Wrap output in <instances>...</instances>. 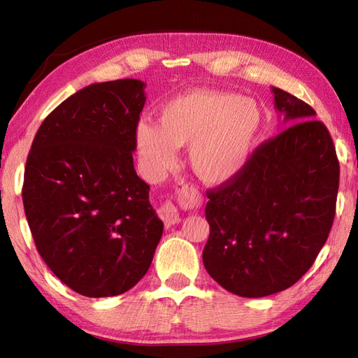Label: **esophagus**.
<instances>
[{
	"mask_svg": "<svg viewBox=\"0 0 358 358\" xmlns=\"http://www.w3.org/2000/svg\"><path fill=\"white\" fill-rule=\"evenodd\" d=\"M179 196L180 199L184 200V202L187 203H194L197 202V194L194 193V189L188 188L187 185L180 187L179 188ZM158 214L162 219V222L167 224V226H171V224H176L180 222V215H179V211L178 208L174 206L171 202H165L161 205V208L158 209Z\"/></svg>",
	"mask_w": 358,
	"mask_h": 358,
	"instance_id": "esophagus-1",
	"label": "esophagus"
}]
</instances>
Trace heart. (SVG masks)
<instances>
[{
    "instance_id": "obj_1",
    "label": "heart",
    "mask_w": 358,
    "mask_h": 358,
    "mask_svg": "<svg viewBox=\"0 0 358 358\" xmlns=\"http://www.w3.org/2000/svg\"><path fill=\"white\" fill-rule=\"evenodd\" d=\"M261 124L257 104L238 95L191 90L162 106L158 124L139 121L136 149L152 179H161L188 147V164L205 185H223L245 169Z\"/></svg>"
}]
</instances>
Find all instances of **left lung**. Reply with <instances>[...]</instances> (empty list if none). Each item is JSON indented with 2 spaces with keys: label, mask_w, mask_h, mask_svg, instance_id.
I'll return each mask as SVG.
<instances>
[{
  "label": "left lung",
  "mask_w": 358,
  "mask_h": 358,
  "mask_svg": "<svg viewBox=\"0 0 358 358\" xmlns=\"http://www.w3.org/2000/svg\"><path fill=\"white\" fill-rule=\"evenodd\" d=\"M287 126L245 169L208 189L206 272L228 292L263 298L289 289L315 263L336 215L340 167L310 104L272 88Z\"/></svg>",
  "instance_id": "left-lung-1"
}]
</instances>
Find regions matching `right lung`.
<instances>
[{"mask_svg":"<svg viewBox=\"0 0 358 358\" xmlns=\"http://www.w3.org/2000/svg\"><path fill=\"white\" fill-rule=\"evenodd\" d=\"M144 88L123 78L73 94L43 120L25 164L22 202L39 255L88 298L132 289L162 237L134 167Z\"/></svg>","mask_w":358,"mask_h":358,"instance_id":"right-lung-1","label":"right lung"}]
</instances>
